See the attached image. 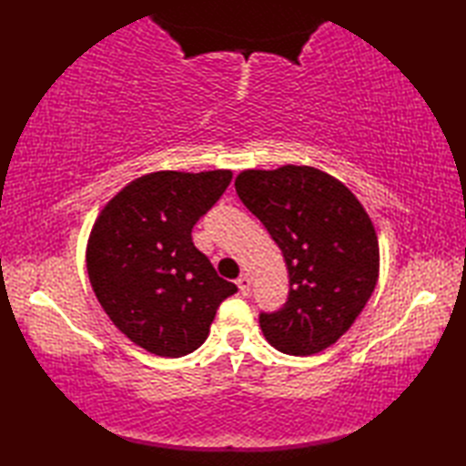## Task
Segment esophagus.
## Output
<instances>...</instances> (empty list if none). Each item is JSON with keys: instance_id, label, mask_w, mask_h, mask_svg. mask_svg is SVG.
<instances>
[{"instance_id": "obj_1", "label": "esophagus", "mask_w": 466, "mask_h": 466, "mask_svg": "<svg viewBox=\"0 0 466 466\" xmlns=\"http://www.w3.org/2000/svg\"><path fill=\"white\" fill-rule=\"evenodd\" d=\"M236 286H238V290L242 296H248L250 294V279L248 274H242L238 280H236Z\"/></svg>"}]
</instances>
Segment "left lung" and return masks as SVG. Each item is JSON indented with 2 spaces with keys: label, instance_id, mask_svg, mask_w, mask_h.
I'll list each match as a JSON object with an SVG mask.
<instances>
[{
  "label": "left lung",
  "instance_id": "1",
  "mask_svg": "<svg viewBox=\"0 0 466 466\" xmlns=\"http://www.w3.org/2000/svg\"><path fill=\"white\" fill-rule=\"evenodd\" d=\"M236 192L279 244L290 276L289 300L260 314L276 350L310 356L350 329L379 280L372 220L349 187L312 166L244 170Z\"/></svg>",
  "mask_w": 466,
  "mask_h": 466
}]
</instances>
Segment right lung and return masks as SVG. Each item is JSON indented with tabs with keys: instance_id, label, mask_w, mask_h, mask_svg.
Listing matches in <instances>:
<instances>
[{
	"instance_id": "1",
	"label": "right lung",
	"mask_w": 466,
	"mask_h": 466,
	"mask_svg": "<svg viewBox=\"0 0 466 466\" xmlns=\"http://www.w3.org/2000/svg\"><path fill=\"white\" fill-rule=\"evenodd\" d=\"M230 170H162L124 186L92 226L86 266L114 326L166 359L196 350L218 306L236 286L216 274L192 242V228L218 202Z\"/></svg>"
}]
</instances>
